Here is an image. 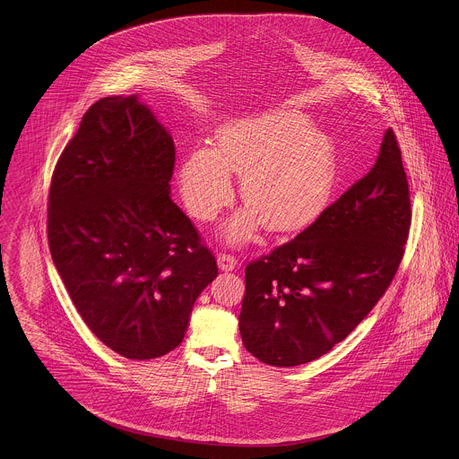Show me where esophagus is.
I'll list each match as a JSON object with an SVG mask.
<instances>
[{
	"label": "esophagus",
	"mask_w": 459,
	"mask_h": 459,
	"mask_svg": "<svg viewBox=\"0 0 459 459\" xmlns=\"http://www.w3.org/2000/svg\"><path fill=\"white\" fill-rule=\"evenodd\" d=\"M217 262L221 272H232L238 268V260L232 255H219Z\"/></svg>",
	"instance_id": "obj_1"
}]
</instances>
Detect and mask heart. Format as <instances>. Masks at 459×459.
Returning <instances> with one entry per match:
<instances>
[{
    "instance_id": "heart-1",
    "label": "heart",
    "mask_w": 459,
    "mask_h": 459,
    "mask_svg": "<svg viewBox=\"0 0 459 459\" xmlns=\"http://www.w3.org/2000/svg\"><path fill=\"white\" fill-rule=\"evenodd\" d=\"M230 174L239 178L244 210L221 229L230 246L255 238L260 221L273 232L292 230L313 219L337 180L335 146L299 111H281L221 126L217 144L199 146L177 170L187 212L212 221L234 196Z\"/></svg>"
}]
</instances>
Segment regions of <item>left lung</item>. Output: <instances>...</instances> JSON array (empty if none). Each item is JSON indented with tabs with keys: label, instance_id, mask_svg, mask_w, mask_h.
<instances>
[{
	"label": "left lung",
	"instance_id": "obj_1",
	"mask_svg": "<svg viewBox=\"0 0 459 459\" xmlns=\"http://www.w3.org/2000/svg\"><path fill=\"white\" fill-rule=\"evenodd\" d=\"M410 187L391 129L370 172L303 232L246 266L244 348L272 367L313 361L384 296L404 255Z\"/></svg>",
	"mask_w": 459,
	"mask_h": 459
}]
</instances>
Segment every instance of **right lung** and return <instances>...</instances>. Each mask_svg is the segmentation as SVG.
<instances>
[{
    "instance_id": "1",
    "label": "right lung",
    "mask_w": 459,
    "mask_h": 459,
    "mask_svg": "<svg viewBox=\"0 0 459 459\" xmlns=\"http://www.w3.org/2000/svg\"><path fill=\"white\" fill-rule=\"evenodd\" d=\"M175 146L132 96L96 101L60 156L48 240L72 303L92 333L129 359L175 350L215 256L170 197Z\"/></svg>"
}]
</instances>
